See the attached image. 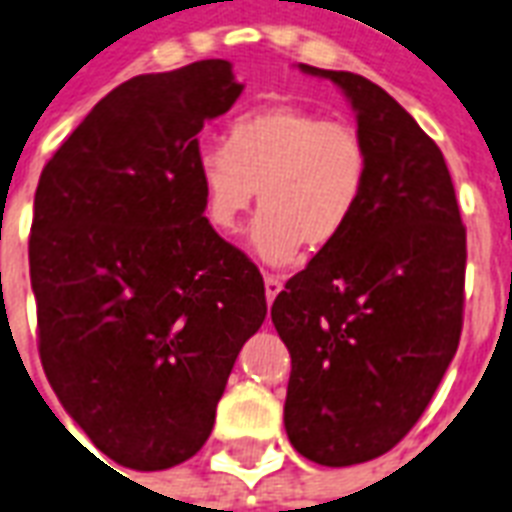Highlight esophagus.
<instances>
[{
    "instance_id": "obj_1",
    "label": "esophagus",
    "mask_w": 512,
    "mask_h": 512,
    "mask_svg": "<svg viewBox=\"0 0 512 512\" xmlns=\"http://www.w3.org/2000/svg\"><path fill=\"white\" fill-rule=\"evenodd\" d=\"M279 292H282V279L273 276V273H265V298H268V303H273Z\"/></svg>"
}]
</instances>
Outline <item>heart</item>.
Wrapping results in <instances>:
<instances>
[{
    "instance_id": "heart-1",
    "label": "heart",
    "mask_w": 512,
    "mask_h": 512,
    "mask_svg": "<svg viewBox=\"0 0 512 512\" xmlns=\"http://www.w3.org/2000/svg\"><path fill=\"white\" fill-rule=\"evenodd\" d=\"M206 222L233 236L257 195L260 217L249 244L268 265H287L303 247L322 249L349 228L368 187V144L346 120H327L298 104L244 112L225 147L195 155Z\"/></svg>"
}]
</instances>
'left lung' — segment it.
Wrapping results in <instances>:
<instances>
[{
  "label": "left lung",
  "mask_w": 512,
  "mask_h": 512,
  "mask_svg": "<svg viewBox=\"0 0 512 512\" xmlns=\"http://www.w3.org/2000/svg\"><path fill=\"white\" fill-rule=\"evenodd\" d=\"M341 88L368 144L362 204L271 306L290 349L284 429L325 467L370 462L419 421L462 335L464 233L443 152L362 74L298 64Z\"/></svg>",
  "instance_id": "obj_1"
}]
</instances>
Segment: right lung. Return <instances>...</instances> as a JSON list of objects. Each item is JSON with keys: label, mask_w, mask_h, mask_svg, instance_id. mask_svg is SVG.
Returning a JSON list of instances; mask_svg holds the SVG:
<instances>
[{"label": "right lung", "mask_w": 512, "mask_h": 512, "mask_svg": "<svg viewBox=\"0 0 512 512\" xmlns=\"http://www.w3.org/2000/svg\"><path fill=\"white\" fill-rule=\"evenodd\" d=\"M244 91L222 58L117 85L42 169L29 239L39 357L91 443L131 470L212 435L265 319L257 265L206 222L198 131Z\"/></svg>", "instance_id": "1"}]
</instances>
